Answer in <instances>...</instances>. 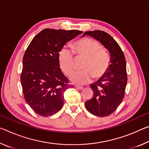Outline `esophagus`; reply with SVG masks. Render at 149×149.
I'll return each mask as SVG.
<instances>
[{
    "instance_id": "obj_1",
    "label": "esophagus",
    "mask_w": 149,
    "mask_h": 149,
    "mask_svg": "<svg viewBox=\"0 0 149 149\" xmlns=\"http://www.w3.org/2000/svg\"><path fill=\"white\" fill-rule=\"evenodd\" d=\"M75 87L77 88V89H79V90H82L83 89H84V87H83L82 86H79V85H75Z\"/></svg>"
}]
</instances>
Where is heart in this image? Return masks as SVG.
Listing matches in <instances>:
<instances>
[{
  "instance_id": "1",
  "label": "heart",
  "mask_w": 149,
  "mask_h": 149,
  "mask_svg": "<svg viewBox=\"0 0 149 149\" xmlns=\"http://www.w3.org/2000/svg\"><path fill=\"white\" fill-rule=\"evenodd\" d=\"M75 58L83 57L81 71L71 75L70 79L77 84H85L93 77L99 79L109 69L111 57L107 50L97 40L89 37L80 39L73 43L72 50L63 47L58 52V64L65 75H70L74 70Z\"/></svg>"
}]
</instances>
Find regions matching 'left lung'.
I'll list each match as a JSON object with an SVG mask.
<instances>
[{
	"label": "left lung",
	"mask_w": 149,
	"mask_h": 149,
	"mask_svg": "<svg viewBox=\"0 0 149 149\" xmlns=\"http://www.w3.org/2000/svg\"><path fill=\"white\" fill-rule=\"evenodd\" d=\"M86 35L97 39L108 49L111 61L105 75L90 85L93 96L85 102V107L93 115L107 116L117 109L124 97L127 81L125 56L118 42L105 31H85L82 37Z\"/></svg>",
	"instance_id": "8db88e82"
}]
</instances>
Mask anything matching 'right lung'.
Segmentation results:
<instances>
[{"label": "right lung", "instance_id": "1", "mask_svg": "<svg viewBox=\"0 0 149 149\" xmlns=\"http://www.w3.org/2000/svg\"><path fill=\"white\" fill-rule=\"evenodd\" d=\"M81 33L47 28L27 48L20 79L25 100L37 114L49 116L62 108L64 93L73 85L60 70L58 52L68 41Z\"/></svg>", "mask_w": 149, "mask_h": 149}]
</instances>
